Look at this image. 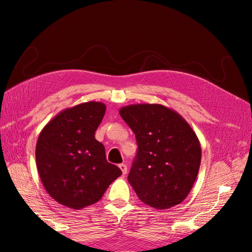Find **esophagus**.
<instances>
[{"mask_svg":"<svg viewBox=\"0 0 252 252\" xmlns=\"http://www.w3.org/2000/svg\"><path fill=\"white\" fill-rule=\"evenodd\" d=\"M119 167H120V169L122 170V172H123V174L127 173V166H126V164H120Z\"/></svg>","mask_w":252,"mask_h":252,"instance_id":"esophagus-1","label":"esophagus"}]
</instances>
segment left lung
<instances>
[{"label": "left lung", "mask_w": 252, "mask_h": 252, "mask_svg": "<svg viewBox=\"0 0 252 252\" xmlns=\"http://www.w3.org/2000/svg\"><path fill=\"white\" fill-rule=\"evenodd\" d=\"M120 116L135 134L138 154L128 182L139 199L156 209L182 203L199 173V139L181 114L159 104H133Z\"/></svg>", "instance_id": "left-lung-1"}]
</instances>
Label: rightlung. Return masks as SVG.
<instances>
[{
	"label": "right lung",
	"instance_id": "add662e5",
	"mask_svg": "<svg viewBox=\"0 0 252 252\" xmlns=\"http://www.w3.org/2000/svg\"><path fill=\"white\" fill-rule=\"evenodd\" d=\"M106 106L82 103L61 111L40 132L35 162L42 184L58 203L82 209L101 200L122 174L106 159L105 147L95 140Z\"/></svg>",
	"mask_w": 252,
	"mask_h": 252
}]
</instances>
